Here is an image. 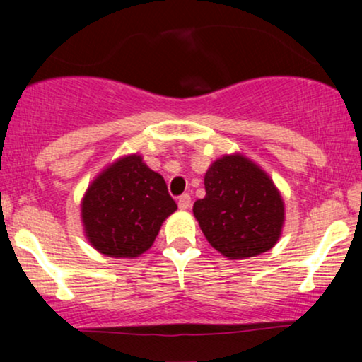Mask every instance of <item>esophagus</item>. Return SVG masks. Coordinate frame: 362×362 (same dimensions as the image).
<instances>
[{
	"instance_id": "1",
	"label": "esophagus",
	"mask_w": 362,
	"mask_h": 362,
	"mask_svg": "<svg viewBox=\"0 0 362 362\" xmlns=\"http://www.w3.org/2000/svg\"><path fill=\"white\" fill-rule=\"evenodd\" d=\"M177 206H180L181 211L189 209V206H191V196L187 194V192H185V194H181L180 199H177Z\"/></svg>"
}]
</instances>
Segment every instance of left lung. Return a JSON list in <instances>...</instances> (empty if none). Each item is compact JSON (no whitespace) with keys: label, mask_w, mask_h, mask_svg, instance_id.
Here are the masks:
<instances>
[{"label":"left lung","mask_w":362,"mask_h":362,"mask_svg":"<svg viewBox=\"0 0 362 362\" xmlns=\"http://www.w3.org/2000/svg\"><path fill=\"white\" fill-rule=\"evenodd\" d=\"M206 196L192 207L202 234L229 259L270 250L279 240L285 207L280 192L259 166L240 155L212 163Z\"/></svg>","instance_id":"left-lung-1"}]
</instances>
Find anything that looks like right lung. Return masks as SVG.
<instances>
[{"label": "right lung", "mask_w": 362, "mask_h": 362, "mask_svg": "<svg viewBox=\"0 0 362 362\" xmlns=\"http://www.w3.org/2000/svg\"><path fill=\"white\" fill-rule=\"evenodd\" d=\"M176 209L163 176L151 171L141 156L132 155L108 166L88 186L82 221L100 254L132 259L150 249L163 221Z\"/></svg>", "instance_id": "obj_1"}]
</instances>
